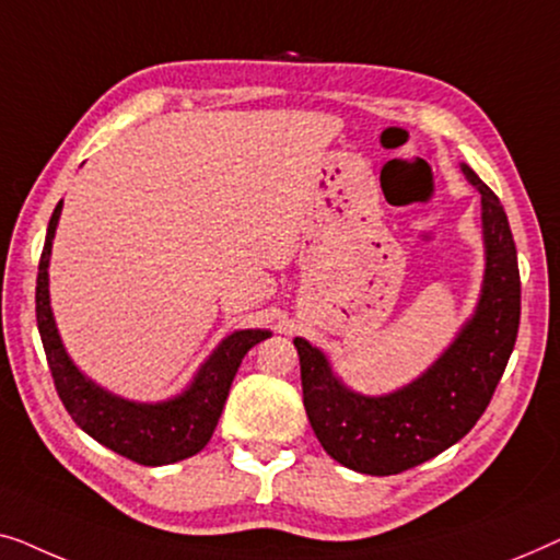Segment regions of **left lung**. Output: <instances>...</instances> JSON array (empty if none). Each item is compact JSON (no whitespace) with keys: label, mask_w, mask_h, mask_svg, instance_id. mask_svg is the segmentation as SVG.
<instances>
[{"label":"left lung","mask_w":560,"mask_h":560,"mask_svg":"<svg viewBox=\"0 0 560 560\" xmlns=\"http://www.w3.org/2000/svg\"><path fill=\"white\" fill-rule=\"evenodd\" d=\"M462 172L482 198V289L471 317L416 381L365 396L342 383L325 352L294 337L314 434L335 462L360 475H398L467 436L513 355L520 325L515 241L498 195L469 164L462 162Z\"/></svg>","instance_id":"8db88e82"}]
</instances>
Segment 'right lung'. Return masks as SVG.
I'll return each mask as SVG.
<instances>
[{
	"instance_id": "1",
	"label": "right lung",
	"mask_w": 560,
	"mask_h": 560,
	"mask_svg": "<svg viewBox=\"0 0 560 560\" xmlns=\"http://www.w3.org/2000/svg\"><path fill=\"white\" fill-rule=\"evenodd\" d=\"M60 212L62 200L55 205L50 225H47L40 269H37L35 312L47 365H50L55 388L70 419L98 444L144 467L175 464L202 452L218 427L241 360L254 345L271 337V329H235L223 337L187 383V388L177 396L156 400V404L116 396L75 365L55 325L47 269H50L52 238Z\"/></svg>"
}]
</instances>
